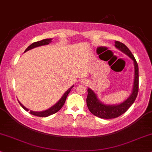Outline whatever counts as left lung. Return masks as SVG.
Instances as JSON below:
<instances>
[{"label":"left lung","instance_id":"left-lung-1","mask_svg":"<svg viewBox=\"0 0 152 152\" xmlns=\"http://www.w3.org/2000/svg\"><path fill=\"white\" fill-rule=\"evenodd\" d=\"M115 46L116 48H118L123 53L127 54L134 61V80L133 89H132V92L130 96L122 104L118 105H110H110H105L99 102L95 93L89 88L87 89V107L91 113L96 115V117L101 118H115L118 117L122 114L125 113L135 101L137 96L138 91H139V68H138V64L135 58H134V56L131 53L129 48L123 43L115 41Z\"/></svg>","mask_w":152,"mask_h":152}]
</instances>
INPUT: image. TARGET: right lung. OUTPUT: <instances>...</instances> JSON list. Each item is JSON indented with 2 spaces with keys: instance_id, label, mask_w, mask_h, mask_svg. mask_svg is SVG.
<instances>
[{
  "instance_id": "add662e5",
  "label": "right lung",
  "mask_w": 152,
  "mask_h": 152,
  "mask_svg": "<svg viewBox=\"0 0 152 152\" xmlns=\"http://www.w3.org/2000/svg\"><path fill=\"white\" fill-rule=\"evenodd\" d=\"M50 42H51V39H43V40L39 41V42H36L33 43V44H31L30 46H28V47L26 48L25 51L24 52L27 51V50H30L33 48L38 47V46H44V45H47L48 44H50ZM73 87H74V86L71 87L70 89H69L68 90H67L66 92L63 94V96H62V98L60 99L58 102V103H56V104L54 105L53 106H52V107L50 108L49 109L44 110V111H42V112H36V111H32V110H30V111H29V113H31V115H34L35 116H39V117H47V116H48V115H52V114L57 113V112L58 111V110L61 109L62 107H63V105H64L67 95H68V94L70 93V91H71V89H72V88ZM18 102H19V104H20V106H21L24 110H27H27H29L27 108L24 107L23 105H22L20 102H19V101H18Z\"/></svg>"
}]
</instances>
